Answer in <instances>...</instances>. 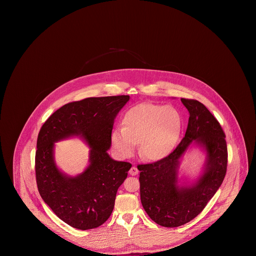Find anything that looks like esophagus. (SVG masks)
<instances>
[{"instance_id":"1","label":"esophagus","mask_w":256,"mask_h":256,"mask_svg":"<svg viewBox=\"0 0 256 256\" xmlns=\"http://www.w3.org/2000/svg\"><path fill=\"white\" fill-rule=\"evenodd\" d=\"M138 172H139V170H138V169H137L135 166L132 167L130 170V176H136V174H138Z\"/></svg>"}]
</instances>
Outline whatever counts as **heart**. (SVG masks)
I'll use <instances>...</instances> for the list:
<instances>
[{"label": "heart", "mask_w": 256, "mask_h": 256, "mask_svg": "<svg viewBox=\"0 0 256 256\" xmlns=\"http://www.w3.org/2000/svg\"><path fill=\"white\" fill-rule=\"evenodd\" d=\"M180 114L170 106L141 104L128 110L122 119V128L111 134L114 152L122 158L132 156L140 142L139 154L150 161L168 156L182 132Z\"/></svg>", "instance_id": "1"}]
</instances>
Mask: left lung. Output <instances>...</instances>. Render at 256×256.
I'll use <instances>...</instances> for the list:
<instances>
[{"label": "left lung", "instance_id": "1", "mask_svg": "<svg viewBox=\"0 0 256 256\" xmlns=\"http://www.w3.org/2000/svg\"><path fill=\"white\" fill-rule=\"evenodd\" d=\"M182 102L190 114L182 142L168 156L137 167L142 206L150 219L165 228L196 218L219 189L228 166L226 134L217 119L198 100L182 98ZM192 142L206 152L204 172L195 183L178 186L180 158Z\"/></svg>", "mask_w": 256, "mask_h": 256}]
</instances>
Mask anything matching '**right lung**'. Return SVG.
Listing matches in <instances>:
<instances>
[{"mask_svg":"<svg viewBox=\"0 0 256 256\" xmlns=\"http://www.w3.org/2000/svg\"><path fill=\"white\" fill-rule=\"evenodd\" d=\"M130 96L87 98L54 112L37 137L36 176L39 194L52 212L72 228L87 230L110 218L118 188L132 168L111 158L114 119ZM80 136L90 146V165L76 177L62 173L54 161V143Z\"/></svg>","mask_w":256,"mask_h":256,"instance_id":"obj_1","label":"right lung"}]
</instances>
